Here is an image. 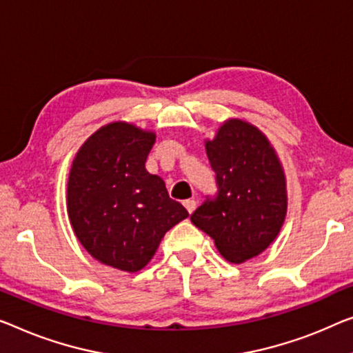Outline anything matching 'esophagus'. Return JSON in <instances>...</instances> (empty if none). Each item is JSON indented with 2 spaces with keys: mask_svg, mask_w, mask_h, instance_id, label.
I'll return each instance as SVG.
<instances>
[{
  "mask_svg": "<svg viewBox=\"0 0 353 353\" xmlns=\"http://www.w3.org/2000/svg\"><path fill=\"white\" fill-rule=\"evenodd\" d=\"M183 206L188 210V214H192L194 208H196V201H194V199H185V201H183Z\"/></svg>",
  "mask_w": 353,
  "mask_h": 353,
  "instance_id": "esophagus-1",
  "label": "esophagus"
}]
</instances>
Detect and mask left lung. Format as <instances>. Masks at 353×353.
Wrapping results in <instances>:
<instances>
[{
	"label": "left lung",
	"instance_id": "obj_1",
	"mask_svg": "<svg viewBox=\"0 0 353 353\" xmlns=\"http://www.w3.org/2000/svg\"><path fill=\"white\" fill-rule=\"evenodd\" d=\"M206 154L219 190L190 219L225 260L244 263L268 249L282 228L285 174L266 136L239 119L227 120L206 141Z\"/></svg>",
	"mask_w": 353,
	"mask_h": 353
}]
</instances>
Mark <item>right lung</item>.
Instances as JSON below:
<instances>
[{"label": "right lung", "instance_id": "add662e5", "mask_svg": "<svg viewBox=\"0 0 353 353\" xmlns=\"http://www.w3.org/2000/svg\"><path fill=\"white\" fill-rule=\"evenodd\" d=\"M154 131L126 122L101 126L79 149L68 179V217L94 260L136 272L168 230L188 217L163 179L145 170Z\"/></svg>", "mask_w": 353, "mask_h": 353}]
</instances>
